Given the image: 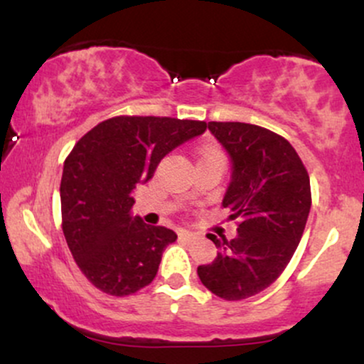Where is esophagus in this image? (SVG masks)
<instances>
[{
  "label": "esophagus",
  "instance_id": "34e87169",
  "mask_svg": "<svg viewBox=\"0 0 364 364\" xmlns=\"http://www.w3.org/2000/svg\"><path fill=\"white\" fill-rule=\"evenodd\" d=\"M179 237L185 241H195L198 235L196 232H191V231H186V229H183V231H179Z\"/></svg>",
  "mask_w": 364,
  "mask_h": 364
}]
</instances>
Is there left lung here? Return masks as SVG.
<instances>
[{
  "label": "left lung",
  "instance_id": "8db88e82",
  "mask_svg": "<svg viewBox=\"0 0 364 364\" xmlns=\"http://www.w3.org/2000/svg\"><path fill=\"white\" fill-rule=\"evenodd\" d=\"M208 129L231 159L223 207L240 224L235 240L208 235L219 252L196 272L215 296L240 301L267 289L294 255L310 214V176L289 141L270 129L237 121H210Z\"/></svg>",
  "mask_w": 364,
  "mask_h": 364
}]
</instances>
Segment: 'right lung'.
Here are the masks:
<instances>
[{
    "label": "right lung",
    "instance_id": "right-lung-1",
    "mask_svg": "<svg viewBox=\"0 0 364 364\" xmlns=\"http://www.w3.org/2000/svg\"><path fill=\"white\" fill-rule=\"evenodd\" d=\"M205 121L116 116L77 141L63 166V232L75 262L97 289L128 296L156 277L176 232L132 215V191L171 150L202 135Z\"/></svg>",
    "mask_w": 364,
    "mask_h": 364
}]
</instances>
